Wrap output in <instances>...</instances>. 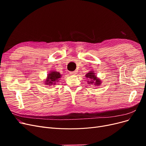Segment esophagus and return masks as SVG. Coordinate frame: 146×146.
<instances>
[{
    "mask_svg": "<svg viewBox=\"0 0 146 146\" xmlns=\"http://www.w3.org/2000/svg\"><path fill=\"white\" fill-rule=\"evenodd\" d=\"M70 74L75 75V74H77V72H76V71H74V72H70Z\"/></svg>",
    "mask_w": 146,
    "mask_h": 146,
    "instance_id": "esophagus-1",
    "label": "esophagus"
}]
</instances>
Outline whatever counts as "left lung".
Instances as JSON below:
<instances>
[{"label":"left lung","instance_id":"1","mask_svg":"<svg viewBox=\"0 0 146 146\" xmlns=\"http://www.w3.org/2000/svg\"><path fill=\"white\" fill-rule=\"evenodd\" d=\"M85 77L88 79L87 82L89 85H94L95 86H99L101 85V80L97 77L93 71H89V73H86Z\"/></svg>","mask_w":146,"mask_h":146}]
</instances>
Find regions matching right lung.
<instances>
[{
	"label": "right lung",
	"instance_id": "add662e5",
	"mask_svg": "<svg viewBox=\"0 0 146 146\" xmlns=\"http://www.w3.org/2000/svg\"><path fill=\"white\" fill-rule=\"evenodd\" d=\"M61 77V74L56 71H51L47 76V78L44 81V84L45 85H55L56 82H59L60 79Z\"/></svg>",
	"mask_w": 146,
	"mask_h": 146
}]
</instances>
